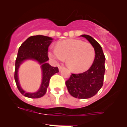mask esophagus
Instances as JSON below:
<instances>
[{
  "label": "esophagus",
  "instance_id": "obj_1",
  "mask_svg": "<svg viewBox=\"0 0 127 127\" xmlns=\"http://www.w3.org/2000/svg\"><path fill=\"white\" fill-rule=\"evenodd\" d=\"M63 68H64V67H62V66H59V71H61L63 69Z\"/></svg>",
  "mask_w": 127,
  "mask_h": 127
}]
</instances>
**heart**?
I'll return each mask as SVG.
<instances>
[{"instance_id":"1","label":"heart","mask_w":127,"mask_h":127,"mask_svg":"<svg viewBox=\"0 0 127 127\" xmlns=\"http://www.w3.org/2000/svg\"><path fill=\"white\" fill-rule=\"evenodd\" d=\"M49 55L55 60L63 61L76 72L87 70L92 64L95 56L94 47L89 43L77 39H67L59 42L55 47L50 49Z\"/></svg>"}]
</instances>
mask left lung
Returning a JSON list of instances; mask_svg holds the SVG:
<instances>
[{
	"mask_svg": "<svg viewBox=\"0 0 127 127\" xmlns=\"http://www.w3.org/2000/svg\"><path fill=\"white\" fill-rule=\"evenodd\" d=\"M94 47L95 57L92 65L88 70L82 73H72L65 84L69 94L75 98L86 99L97 94L103 84L105 57L102 47L94 38L88 35H82Z\"/></svg>",
	"mask_w": 127,
	"mask_h": 127,
	"instance_id": "8db88e82",
	"label": "left lung"
}]
</instances>
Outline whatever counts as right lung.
Segmentation results:
<instances>
[{
  "instance_id": "1",
  "label": "right lung",
  "mask_w": 127,
  "mask_h": 127,
  "mask_svg": "<svg viewBox=\"0 0 127 127\" xmlns=\"http://www.w3.org/2000/svg\"><path fill=\"white\" fill-rule=\"evenodd\" d=\"M52 40L53 39L51 37L47 36L40 35L31 36L22 43L19 47L15 60L14 78L18 89L25 96L31 98H38L43 96L46 93L51 77L59 72L58 67H52L47 63V61L49 59L48 57V48ZM29 59L36 60L42 65V84L38 91L35 93H25L20 87L18 78V70L20 64L24 60Z\"/></svg>"
}]
</instances>
